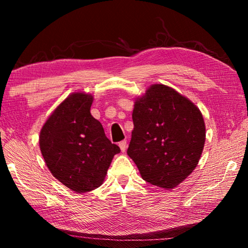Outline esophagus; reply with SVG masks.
Returning <instances> with one entry per match:
<instances>
[{"mask_svg": "<svg viewBox=\"0 0 248 248\" xmlns=\"http://www.w3.org/2000/svg\"><path fill=\"white\" fill-rule=\"evenodd\" d=\"M119 146H120L121 152H124L125 149H127V141H125V140H123L121 142H119Z\"/></svg>", "mask_w": 248, "mask_h": 248, "instance_id": "1", "label": "esophagus"}]
</instances>
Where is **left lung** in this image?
Listing matches in <instances>:
<instances>
[{
	"label": "left lung",
	"instance_id": "1",
	"mask_svg": "<svg viewBox=\"0 0 248 248\" xmlns=\"http://www.w3.org/2000/svg\"><path fill=\"white\" fill-rule=\"evenodd\" d=\"M127 153L141 177L173 189L196 169L205 141L202 115L194 103L163 84H154L134 103Z\"/></svg>",
	"mask_w": 248,
	"mask_h": 248
}]
</instances>
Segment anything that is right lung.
<instances>
[{
  "mask_svg": "<svg viewBox=\"0 0 248 248\" xmlns=\"http://www.w3.org/2000/svg\"><path fill=\"white\" fill-rule=\"evenodd\" d=\"M93 96L73 93L46 121L39 145L49 170L59 182L78 194L103 184L112 157L120 152L91 115Z\"/></svg>",
  "mask_w": 248,
  "mask_h": 248,
  "instance_id": "right-lung-1",
  "label": "right lung"
}]
</instances>
